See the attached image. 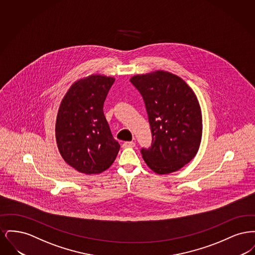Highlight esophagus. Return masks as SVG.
<instances>
[{
	"mask_svg": "<svg viewBox=\"0 0 255 255\" xmlns=\"http://www.w3.org/2000/svg\"><path fill=\"white\" fill-rule=\"evenodd\" d=\"M135 145V143L133 142V141H125L123 144H122V147L123 148H133Z\"/></svg>",
	"mask_w": 255,
	"mask_h": 255,
	"instance_id": "esophagus-1",
	"label": "esophagus"
}]
</instances>
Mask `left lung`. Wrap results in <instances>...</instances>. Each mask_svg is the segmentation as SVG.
Returning <instances> with one entry per match:
<instances>
[{
    "label": "left lung",
    "instance_id": "obj_1",
    "mask_svg": "<svg viewBox=\"0 0 255 255\" xmlns=\"http://www.w3.org/2000/svg\"><path fill=\"white\" fill-rule=\"evenodd\" d=\"M131 83L140 93L152 133L149 148L140 153L158 174L181 169L198 152L202 138V113L190 87L181 77L157 71L135 75Z\"/></svg>",
    "mask_w": 255,
    "mask_h": 255
}]
</instances>
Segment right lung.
<instances>
[{
  "mask_svg": "<svg viewBox=\"0 0 255 255\" xmlns=\"http://www.w3.org/2000/svg\"><path fill=\"white\" fill-rule=\"evenodd\" d=\"M115 78L92 75L76 81L61 102L55 135L61 156L74 169L98 174L113 164L121 145L103 113Z\"/></svg>",
  "mask_w": 255,
  "mask_h": 255,
  "instance_id": "obj_1",
  "label": "right lung"
}]
</instances>
